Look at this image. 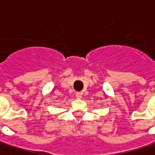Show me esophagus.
I'll return each instance as SVG.
<instances>
[{"mask_svg": "<svg viewBox=\"0 0 155 155\" xmlns=\"http://www.w3.org/2000/svg\"><path fill=\"white\" fill-rule=\"evenodd\" d=\"M81 95H82V93L81 92H76V97L78 99H81Z\"/></svg>", "mask_w": 155, "mask_h": 155, "instance_id": "1", "label": "esophagus"}]
</instances>
